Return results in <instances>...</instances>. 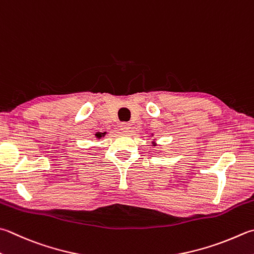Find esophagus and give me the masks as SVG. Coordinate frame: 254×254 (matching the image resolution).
Instances as JSON below:
<instances>
[{
	"label": "esophagus",
	"mask_w": 254,
	"mask_h": 254,
	"mask_svg": "<svg viewBox=\"0 0 254 254\" xmlns=\"http://www.w3.org/2000/svg\"><path fill=\"white\" fill-rule=\"evenodd\" d=\"M121 130H123L124 132H128L129 129H130V124L129 123H122L121 124Z\"/></svg>",
	"instance_id": "obj_1"
}]
</instances>
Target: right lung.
<instances>
[{
    "mask_svg": "<svg viewBox=\"0 0 254 254\" xmlns=\"http://www.w3.org/2000/svg\"><path fill=\"white\" fill-rule=\"evenodd\" d=\"M105 133H106V132H97L96 136H97V138H100V137H103Z\"/></svg>",
    "mask_w": 254,
    "mask_h": 254,
    "instance_id": "add662e5",
    "label": "right lung"
}]
</instances>
